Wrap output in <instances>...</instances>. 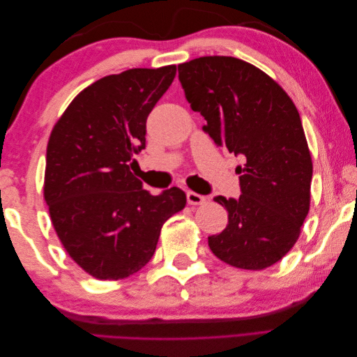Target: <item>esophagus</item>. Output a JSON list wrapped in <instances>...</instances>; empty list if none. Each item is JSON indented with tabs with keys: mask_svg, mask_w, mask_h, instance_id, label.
<instances>
[{
	"mask_svg": "<svg viewBox=\"0 0 357 357\" xmlns=\"http://www.w3.org/2000/svg\"><path fill=\"white\" fill-rule=\"evenodd\" d=\"M188 204L190 205H201L205 202V197L199 195V193H195V192H188Z\"/></svg>",
	"mask_w": 357,
	"mask_h": 357,
	"instance_id": "obj_1",
	"label": "esophagus"
}]
</instances>
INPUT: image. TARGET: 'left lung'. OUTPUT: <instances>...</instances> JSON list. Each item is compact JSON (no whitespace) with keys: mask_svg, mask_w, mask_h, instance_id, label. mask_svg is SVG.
I'll return each instance as SVG.
<instances>
[{"mask_svg":"<svg viewBox=\"0 0 357 357\" xmlns=\"http://www.w3.org/2000/svg\"><path fill=\"white\" fill-rule=\"evenodd\" d=\"M178 80L207 121L204 131L245 159L236 167L240 198H214L228 226L208 236L211 252L241 269L274 265L295 245L310 210L312 162L294 101L262 70L232 56L180 63Z\"/></svg>","mask_w":357,"mask_h":357,"instance_id":"1","label":"left lung"}]
</instances>
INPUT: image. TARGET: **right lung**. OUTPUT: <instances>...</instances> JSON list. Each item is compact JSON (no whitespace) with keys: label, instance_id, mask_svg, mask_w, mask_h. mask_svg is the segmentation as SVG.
I'll return each mask as SVG.
<instances>
[{"label":"right lung","instance_id":"obj_1","mask_svg":"<svg viewBox=\"0 0 357 357\" xmlns=\"http://www.w3.org/2000/svg\"><path fill=\"white\" fill-rule=\"evenodd\" d=\"M176 66L132 68L83 89L52 129L45 199L73 261L98 280H122L152 259L164 225L186 193L143 189L131 171L146 147V121Z\"/></svg>","mask_w":357,"mask_h":357}]
</instances>
